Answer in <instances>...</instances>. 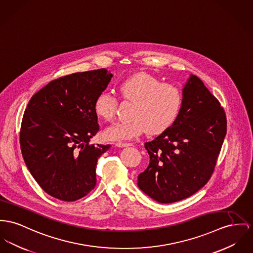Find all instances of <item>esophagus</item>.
Returning <instances> with one entry per match:
<instances>
[{"mask_svg": "<svg viewBox=\"0 0 253 253\" xmlns=\"http://www.w3.org/2000/svg\"><path fill=\"white\" fill-rule=\"evenodd\" d=\"M115 146L119 148H127V147H131L133 146L131 143H123V142H117L115 143Z\"/></svg>", "mask_w": 253, "mask_h": 253, "instance_id": "34e87169", "label": "esophagus"}]
</instances>
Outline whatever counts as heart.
<instances>
[{"label": "heart", "mask_w": 253, "mask_h": 253, "mask_svg": "<svg viewBox=\"0 0 253 253\" xmlns=\"http://www.w3.org/2000/svg\"><path fill=\"white\" fill-rule=\"evenodd\" d=\"M118 90L124 101L134 104L132 119L107 127L103 135L110 141L131 140L147 130L150 134H160L173 125L182 106V93L176 85L162 83L148 74L124 81ZM117 107V98L107 92L98 95L94 102L95 113L106 122L114 119Z\"/></svg>", "instance_id": "heart-1"}]
</instances>
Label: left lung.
<instances>
[{
  "label": "left lung",
  "instance_id": "8db88e82",
  "mask_svg": "<svg viewBox=\"0 0 253 253\" xmlns=\"http://www.w3.org/2000/svg\"><path fill=\"white\" fill-rule=\"evenodd\" d=\"M173 125L152 142L148 168L138 175L139 188L160 203L194 195L211 178L226 134V116L219 101L191 75Z\"/></svg>",
  "mask_w": 253,
  "mask_h": 253
}]
</instances>
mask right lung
<instances>
[{"mask_svg": "<svg viewBox=\"0 0 253 253\" xmlns=\"http://www.w3.org/2000/svg\"><path fill=\"white\" fill-rule=\"evenodd\" d=\"M112 74L105 69L53 80L29 101L20 129V146L29 170L51 197L75 202L97 183L99 157L110 145H90L100 129L94 102Z\"/></svg>", "mask_w": 253, "mask_h": 253, "instance_id": "add662e5", "label": "right lung"}]
</instances>
